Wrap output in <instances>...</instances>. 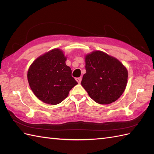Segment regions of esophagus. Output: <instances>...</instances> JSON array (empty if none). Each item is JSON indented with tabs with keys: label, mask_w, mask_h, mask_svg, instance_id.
<instances>
[{
	"label": "esophagus",
	"mask_w": 154,
	"mask_h": 154,
	"mask_svg": "<svg viewBox=\"0 0 154 154\" xmlns=\"http://www.w3.org/2000/svg\"><path fill=\"white\" fill-rule=\"evenodd\" d=\"M81 80H82V78H81V77L76 78V81L78 82V83H80L81 82Z\"/></svg>",
	"instance_id": "34e87169"
}]
</instances>
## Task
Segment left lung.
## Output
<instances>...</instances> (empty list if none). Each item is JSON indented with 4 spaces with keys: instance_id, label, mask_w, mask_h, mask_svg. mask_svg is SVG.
<instances>
[{
    "instance_id": "8db88e82",
    "label": "left lung",
    "mask_w": 154,
    "mask_h": 154,
    "mask_svg": "<svg viewBox=\"0 0 154 154\" xmlns=\"http://www.w3.org/2000/svg\"><path fill=\"white\" fill-rule=\"evenodd\" d=\"M85 59L87 72L81 85L89 97L100 104L116 101L126 89V68L117 59L101 51H93Z\"/></svg>"
}]
</instances>
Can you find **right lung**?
I'll return each instance as SVG.
<instances>
[{
	"label": "right lung",
	"mask_w": 154,
	"mask_h": 154,
	"mask_svg": "<svg viewBox=\"0 0 154 154\" xmlns=\"http://www.w3.org/2000/svg\"><path fill=\"white\" fill-rule=\"evenodd\" d=\"M67 58L60 49H54L38 57L28 71V81L39 100L49 104H57L67 98L77 82L71 76Z\"/></svg>",
	"instance_id": "1"
}]
</instances>
